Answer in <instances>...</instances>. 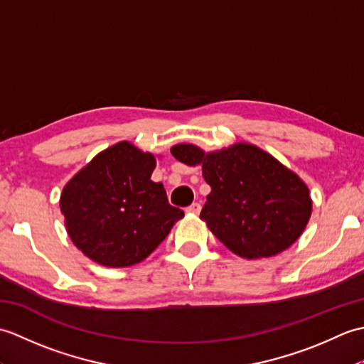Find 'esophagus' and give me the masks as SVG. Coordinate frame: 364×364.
I'll return each mask as SVG.
<instances>
[{
    "instance_id": "34e87169",
    "label": "esophagus",
    "mask_w": 364,
    "mask_h": 364,
    "mask_svg": "<svg viewBox=\"0 0 364 364\" xmlns=\"http://www.w3.org/2000/svg\"><path fill=\"white\" fill-rule=\"evenodd\" d=\"M200 211H202V205H200V203H192L191 206L186 208L188 214H198Z\"/></svg>"
}]
</instances>
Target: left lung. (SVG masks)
Wrapping results in <instances>:
<instances>
[{
  "label": "left lung",
  "instance_id": "8db88e82",
  "mask_svg": "<svg viewBox=\"0 0 364 364\" xmlns=\"http://www.w3.org/2000/svg\"><path fill=\"white\" fill-rule=\"evenodd\" d=\"M170 151L186 166H202L211 194L200 219L239 257H274L304 233L313 208L310 191L272 154L252 144L213 153L178 144Z\"/></svg>",
  "mask_w": 364,
  "mask_h": 364
}]
</instances>
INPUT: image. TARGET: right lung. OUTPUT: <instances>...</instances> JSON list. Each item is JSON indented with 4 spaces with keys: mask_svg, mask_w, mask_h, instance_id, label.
Returning <instances> with one entry per match:
<instances>
[{
    "mask_svg": "<svg viewBox=\"0 0 364 364\" xmlns=\"http://www.w3.org/2000/svg\"><path fill=\"white\" fill-rule=\"evenodd\" d=\"M156 159L131 142L98 153L60 194L73 244L106 267L141 262L164 241L184 213L168 205L162 183L150 180Z\"/></svg>",
    "mask_w": 364,
    "mask_h": 364,
    "instance_id": "obj_1",
    "label": "right lung"
}]
</instances>
